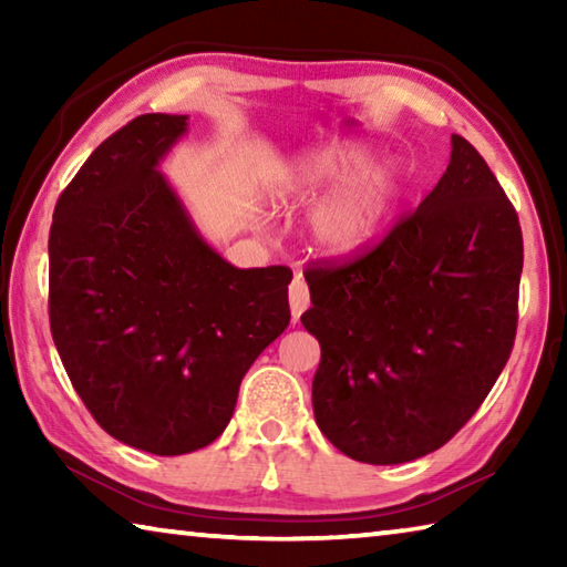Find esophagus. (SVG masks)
I'll return each mask as SVG.
<instances>
[{
  "label": "esophagus",
  "mask_w": 567,
  "mask_h": 567,
  "mask_svg": "<svg viewBox=\"0 0 567 567\" xmlns=\"http://www.w3.org/2000/svg\"><path fill=\"white\" fill-rule=\"evenodd\" d=\"M310 307V290H307V282L302 280V275H295V280L290 285V310H292V320H300V315Z\"/></svg>",
  "instance_id": "esophagus-1"
}]
</instances>
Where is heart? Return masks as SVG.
I'll use <instances>...</instances> for the list:
<instances>
[{
    "label": "heart",
    "mask_w": 567,
    "mask_h": 567,
    "mask_svg": "<svg viewBox=\"0 0 567 567\" xmlns=\"http://www.w3.org/2000/svg\"><path fill=\"white\" fill-rule=\"evenodd\" d=\"M360 137L324 140L300 150L275 182L280 203H300L331 187L307 215L312 245L328 257H352L375 243L405 187L398 159H372Z\"/></svg>",
    "instance_id": "heart-1"
}]
</instances>
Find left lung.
I'll return each mask as SVG.
<instances>
[{
	"instance_id": "left-lung-1",
	"label": "left lung",
	"mask_w": 567,
	"mask_h": 567,
	"mask_svg": "<svg viewBox=\"0 0 567 567\" xmlns=\"http://www.w3.org/2000/svg\"><path fill=\"white\" fill-rule=\"evenodd\" d=\"M415 213L348 265L305 272L320 342L312 410L352 460L410 463L475 415L511 358L523 235L485 159L453 134Z\"/></svg>"
}]
</instances>
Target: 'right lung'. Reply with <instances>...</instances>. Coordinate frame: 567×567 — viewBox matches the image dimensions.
<instances>
[{
	"instance_id": "add662e5",
	"label": "right lung",
	"mask_w": 567,
	"mask_h": 567,
	"mask_svg": "<svg viewBox=\"0 0 567 567\" xmlns=\"http://www.w3.org/2000/svg\"><path fill=\"white\" fill-rule=\"evenodd\" d=\"M187 114H142L56 199L50 324L92 417L152 455L223 435L239 382L290 324L287 267L229 265L159 165Z\"/></svg>"
}]
</instances>
